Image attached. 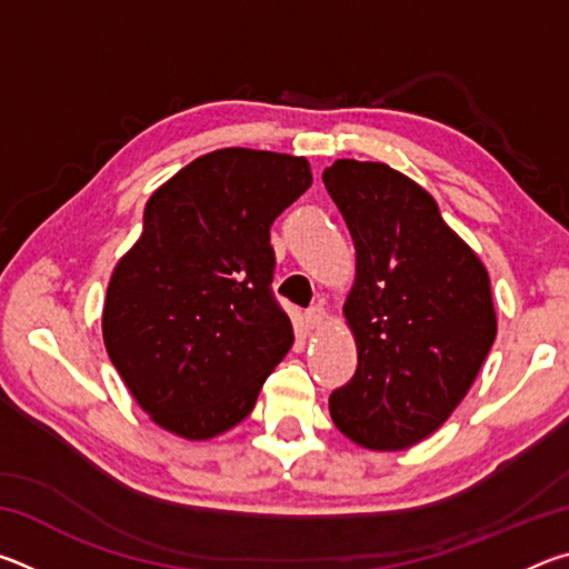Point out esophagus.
<instances>
[{"instance_id": "1", "label": "esophagus", "mask_w": 569, "mask_h": 569, "mask_svg": "<svg viewBox=\"0 0 569 569\" xmlns=\"http://www.w3.org/2000/svg\"><path fill=\"white\" fill-rule=\"evenodd\" d=\"M306 323L311 326L313 331H319L321 326L326 323V311H323V306L319 303V306H313L311 311H306Z\"/></svg>"}]
</instances>
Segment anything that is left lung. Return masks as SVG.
<instances>
[{"label":"left lung","mask_w":569,"mask_h":569,"mask_svg":"<svg viewBox=\"0 0 569 569\" xmlns=\"http://www.w3.org/2000/svg\"><path fill=\"white\" fill-rule=\"evenodd\" d=\"M323 186L356 248L343 319L359 363L331 393V419L363 449H409L451 417L492 349L489 273L435 198L387 162L336 160Z\"/></svg>","instance_id":"left-lung-1"}]
</instances>
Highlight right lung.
I'll use <instances>...</instances> for the list:
<instances>
[{
    "label": "right lung",
    "instance_id": "obj_1",
    "mask_svg": "<svg viewBox=\"0 0 569 569\" xmlns=\"http://www.w3.org/2000/svg\"><path fill=\"white\" fill-rule=\"evenodd\" d=\"M311 182L306 158L223 148L150 196L142 233L110 276L102 339L160 429L190 441L226 435L291 351L268 230Z\"/></svg>",
    "mask_w": 569,
    "mask_h": 569
}]
</instances>
